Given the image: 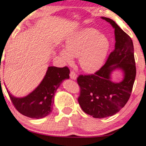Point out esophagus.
I'll list each match as a JSON object with an SVG mask.
<instances>
[{
	"instance_id": "1",
	"label": "esophagus",
	"mask_w": 146,
	"mask_h": 146,
	"mask_svg": "<svg viewBox=\"0 0 146 146\" xmlns=\"http://www.w3.org/2000/svg\"><path fill=\"white\" fill-rule=\"evenodd\" d=\"M70 78H72V80H76L77 78L76 74L75 72L73 70L70 71Z\"/></svg>"
}]
</instances>
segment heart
<instances>
[{"instance_id":"b5f03b06","label":"heart","mask_w":146,"mask_h":146,"mask_svg":"<svg viewBox=\"0 0 146 146\" xmlns=\"http://www.w3.org/2000/svg\"><path fill=\"white\" fill-rule=\"evenodd\" d=\"M110 47L106 36L96 29L86 28L73 34L66 42V48L60 51L63 60L68 64L78 58L79 65L83 71L93 73L100 68Z\"/></svg>"}]
</instances>
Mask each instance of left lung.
Segmentation results:
<instances>
[{
    "instance_id": "1",
    "label": "left lung",
    "mask_w": 146,
    "mask_h": 146,
    "mask_svg": "<svg viewBox=\"0 0 146 146\" xmlns=\"http://www.w3.org/2000/svg\"><path fill=\"white\" fill-rule=\"evenodd\" d=\"M114 29L115 48L110 54L105 64L90 75H80L78 98L82 110L95 118L111 116L120 110L130 97L134 83L136 68L132 40L113 20L101 17ZM121 69L125 74L119 83L111 80V72Z\"/></svg>"
}]
</instances>
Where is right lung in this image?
<instances>
[{"mask_svg": "<svg viewBox=\"0 0 146 146\" xmlns=\"http://www.w3.org/2000/svg\"><path fill=\"white\" fill-rule=\"evenodd\" d=\"M69 74L67 66H49L38 86L27 96L16 98L7 92L14 106L20 113L31 118H43L52 112L56 91L64 80L69 78Z\"/></svg>", "mask_w": 146, "mask_h": 146, "instance_id": "right-lung-1", "label": "right lung"}]
</instances>
